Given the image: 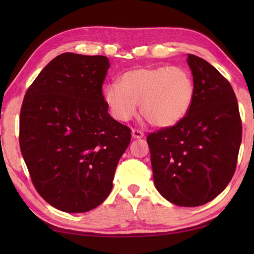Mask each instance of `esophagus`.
<instances>
[{"instance_id":"1","label":"esophagus","mask_w":254,"mask_h":254,"mask_svg":"<svg viewBox=\"0 0 254 254\" xmlns=\"http://www.w3.org/2000/svg\"><path fill=\"white\" fill-rule=\"evenodd\" d=\"M143 136H144V134L141 130H137V128H133V130H132V137H133V139H141V137H143Z\"/></svg>"}]
</instances>
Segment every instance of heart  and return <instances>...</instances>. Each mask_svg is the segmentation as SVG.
I'll return each mask as SVG.
<instances>
[{
    "mask_svg": "<svg viewBox=\"0 0 254 254\" xmlns=\"http://www.w3.org/2000/svg\"><path fill=\"white\" fill-rule=\"evenodd\" d=\"M194 94V81L185 68L158 66L124 72L120 84L112 83L104 88V100L119 121L131 120L140 104L141 114L150 124L166 127L186 117Z\"/></svg>",
    "mask_w": 254,
    "mask_h": 254,
    "instance_id": "b5f03b06",
    "label": "heart"
}]
</instances>
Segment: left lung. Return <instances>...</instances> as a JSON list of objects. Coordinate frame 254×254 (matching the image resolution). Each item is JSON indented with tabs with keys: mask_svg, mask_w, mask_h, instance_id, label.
I'll return each mask as SVG.
<instances>
[{
	"mask_svg": "<svg viewBox=\"0 0 254 254\" xmlns=\"http://www.w3.org/2000/svg\"><path fill=\"white\" fill-rule=\"evenodd\" d=\"M194 101L182 121L147 136L153 182L170 203L195 207L224 190L242 141L238 100L230 81L203 58L188 54Z\"/></svg>",
	"mask_w": 254,
	"mask_h": 254,
	"instance_id": "obj_1",
	"label": "left lung"
}]
</instances>
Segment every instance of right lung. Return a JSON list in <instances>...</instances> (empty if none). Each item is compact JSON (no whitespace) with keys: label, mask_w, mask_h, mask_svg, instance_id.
<instances>
[{"label":"right lung","mask_w":254,"mask_h":254,"mask_svg":"<svg viewBox=\"0 0 254 254\" xmlns=\"http://www.w3.org/2000/svg\"><path fill=\"white\" fill-rule=\"evenodd\" d=\"M105 56L65 53L30 85L20 112L19 142L32 184L67 213L97 207L110 195L130 127L107 113Z\"/></svg>","instance_id":"obj_1"}]
</instances>
